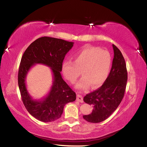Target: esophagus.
Instances as JSON below:
<instances>
[{"label": "esophagus", "mask_w": 147, "mask_h": 147, "mask_svg": "<svg viewBox=\"0 0 147 147\" xmlns=\"http://www.w3.org/2000/svg\"><path fill=\"white\" fill-rule=\"evenodd\" d=\"M76 100L80 102H83V99L82 96H81V95H79V94L77 95Z\"/></svg>", "instance_id": "esophagus-1"}]
</instances>
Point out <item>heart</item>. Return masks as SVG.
I'll use <instances>...</instances> for the list:
<instances>
[{"instance_id": "b5f03b06", "label": "heart", "mask_w": 147, "mask_h": 147, "mask_svg": "<svg viewBox=\"0 0 147 147\" xmlns=\"http://www.w3.org/2000/svg\"><path fill=\"white\" fill-rule=\"evenodd\" d=\"M73 62L65 61L62 72L69 81L74 83L82 74L83 77L76 87L85 89L91 85L92 88L100 87L110 73L111 57L106 50L94 47H85L74 55Z\"/></svg>"}]
</instances>
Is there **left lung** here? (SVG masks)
Segmentation results:
<instances>
[{
  "label": "left lung",
  "instance_id": "1",
  "mask_svg": "<svg viewBox=\"0 0 147 147\" xmlns=\"http://www.w3.org/2000/svg\"><path fill=\"white\" fill-rule=\"evenodd\" d=\"M114 57L110 73L101 87L86 95L83 100L92 105L91 114L83 117L88 122L99 123L105 120L116 110L124 96L127 81L125 59L121 51L112 45Z\"/></svg>",
  "mask_w": 147,
  "mask_h": 147
}]
</instances>
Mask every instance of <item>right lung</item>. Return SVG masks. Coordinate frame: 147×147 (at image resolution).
<instances>
[{"instance_id":"add662e5","label":"right lung","mask_w":147,"mask_h":147,"mask_svg":"<svg viewBox=\"0 0 147 147\" xmlns=\"http://www.w3.org/2000/svg\"><path fill=\"white\" fill-rule=\"evenodd\" d=\"M74 42L50 37H42L28 46L22 57L19 67L18 82L22 100L32 116L43 122L60 119L64 106L76 100V93L62 79L60 72L65 55ZM42 63L50 67L54 75L53 87L43 100L31 99L25 85L26 76L31 67Z\"/></svg>"}]
</instances>
